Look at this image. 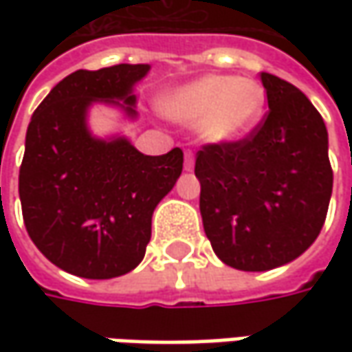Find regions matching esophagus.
<instances>
[{
	"label": "esophagus",
	"instance_id": "obj_1",
	"mask_svg": "<svg viewBox=\"0 0 352 352\" xmlns=\"http://www.w3.org/2000/svg\"><path fill=\"white\" fill-rule=\"evenodd\" d=\"M194 162H196V158H194V153L192 151H186L184 153V168L188 170H194Z\"/></svg>",
	"mask_w": 352,
	"mask_h": 352
}]
</instances>
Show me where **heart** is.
Instances as JSON below:
<instances>
[{
  "label": "heart",
  "mask_w": 352,
  "mask_h": 352,
  "mask_svg": "<svg viewBox=\"0 0 352 352\" xmlns=\"http://www.w3.org/2000/svg\"><path fill=\"white\" fill-rule=\"evenodd\" d=\"M264 88L250 78L211 74L168 96L164 113L186 125H201L211 142L241 139L261 121Z\"/></svg>",
  "instance_id": "heart-1"
}]
</instances>
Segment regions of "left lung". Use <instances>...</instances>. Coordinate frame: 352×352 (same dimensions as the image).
I'll use <instances>...</instances> for the list:
<instances>
[{"label":"left lung","mask_w":352,"mask_h":352,"mask_svg":"<svg viewBox=\"0 0 352 352\" xmlns=\"http://www.w3.org/2000/svg\"><path fill=\"white\" fill-rule=\"evenodd\" d=\"M268 111L239 141L196 155L199 211L227 266L263 272L292 263L318 239L331 199L327 129L290 82L261 74Z\"/></svg>","instance_id":"1"}]
</instances>
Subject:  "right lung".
Listing matches in <instances>:
<instances>
[{"mask_svg":"<svg viewBox=\"0 0 352 352\" xmlns=\"http://www.w3.org/2000/svg\"><path fill=\"white\" fill-rule=\"evenodd\" d=\"M148 70V64L76 70L31 117L19 168L23 221L36 249L74 276L107 280L141 263L153 211L182 174V148L146 156L123 137H91L86 125L94 102L137 116L131 91Z\"/></svg>","mask_w":352,"mask_h":352,"instance_id":"right-lung-1","label":"right lung"}]
</instances>
